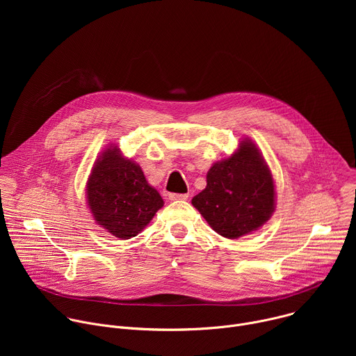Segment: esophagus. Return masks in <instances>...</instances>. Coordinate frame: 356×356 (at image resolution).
<instances>
[{"instance_id":"obj_1","label":"esophagus","mask_w":356,"mask_h":356,"mask_svg":"<svg viewBox=\"0 0 356 356\" xmlns=\"http://www.w3.org/2000/svg\"><path fill=\"white\" fill-rule=\"evenodd\" d=\"M188 194H177V193H170L169 194V200L172 201H177V200H187Z\"/></svg>"}]
</instances>
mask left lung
<instances>
[{
    "instance_id": "left-lung-1",
    "label": "left lung",
    "mask_w": 356,
    "mask_h": 356,
    "mask_svg": "<svg viewBox=\"0 0 356 356\" xmlns=\"http://www.w3.org/2000/svg\"><path fill=\"white\" fill-rule=\"evenodd\" d=\"M275 200L270 169L259 147L246 138L231 156L210 168L206 188L191 204L217 234L236 239L270 220Z\"/></svg>"
}]
</instances>
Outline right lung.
Returning a JSON list of instances; mask_svg holds the SVG:
<instances>
[{
    "label": "right lung",
    "instance_id": "obj_1",
    "mask_svg": "<svg viewBox=\"0 0 356 356\" xmlns=\"http://www.w3.org/2000/svg\"><path fill=\"white\" fill-rule=\"evenodd\" d=\"M86 195L94 221L120 239L136 236L165 204L140 166L113 145L94 162Z\"/></svg>",
    "mask_w": 356,
    "mask_h": 356
}]
</instances>
